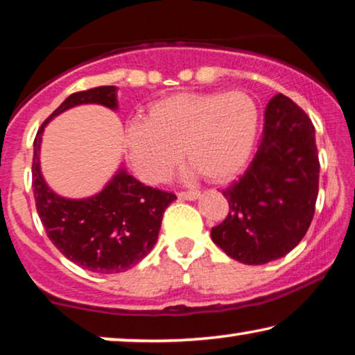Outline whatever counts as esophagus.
I'll use <instances>...</instances> for the list:
<instances>
[{
    "instance_id": "obj_1",
    "label": "esophagus",
    "mask_w": 355,
    "mask_h": 355,
    "mask_svg": "<svg viewBox=\"0 0 355 355\" xmlns=\"http://www.w3.org/2000/svg\"><path fill=\"white\" fill-rule=\"evenodd\" d=\"M178 197L181 200H197L200 198V192L197 190H189V192H179Z\"/></svg>"
}]
</instances>
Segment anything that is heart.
Returning a JSON list of instances; mask_svg holds the SVG:
<instances>
[{
    "mask_svg": "<svg viewBox=\"0 0 355 355\" xmlns=\"http://www.w3.org/2000/svg\"><path fill=\"white\" fill-rule=\"evenodd\" d=\"M259 110L245 91L178 92L126 130L128 157L142 181L162 182L181 162L211 182L237 176L253 152Z\"/></svg>",
    "mask_w": 355,
    "mask_h": 355,
    "instance_id": "obj_1",
    "label": "heart"
}]
</instances>
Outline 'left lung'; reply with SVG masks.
Wrapping results in <instances>:
<instances>
[{
  "label": "left lung",
  "mask_w": 355,
  "mask_h": 355,
  "mask_svg": "<svg viewBox=\"0 0 355 355\" xmlns=\"http://www.w3.org/2000/svg\"><path fill=\"white\" fill-rule=\"evenodd\" d=\"M264 118L253 162L223 190L227 218L211 229L225 254L254 266L282 258L304 237L315 213L320 171L314 125L301 107L277 94Z\"/></svg>",
  "instance_id": "1"
}]
</instances>
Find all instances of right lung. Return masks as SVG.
<instances>
[{"instance_id": "1", "label": "right lung", "mask_w": 355, "mask_h": 355, "mask_svg": "<svg viewBox=\"0 0 355 355\" xmlns=\"http://www.w3.org/2000/svg\"><path fill=\"white\" fill-rule=\"evenodd\" d=\"M81 104L116 109L115 86L73 92L48 116L33 142V195L46 234L71 263L99 274L128 270L150 253L157 243L163 213L176 195L148 187L120 169L94 197L64 198L44 182L40 169V146L46 123Z\"/></svg>"}]
</instances>
